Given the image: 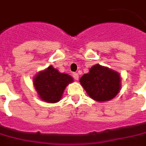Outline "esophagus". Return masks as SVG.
<instances>
[{"mask_svg": "<svg viewBox=\"0 0 146 146\" xmlns=\"http://www.w3.org/2000/svg\"><path fill=\"white\" fill-rule=\"evenodd\" d=\"M73 77H74V79H75L76 80H79V75L77 74V73H74V74H73Z\"/></svg>", "mask_w": 146, "mask_h": 146, "instance_id": "obj_1", "label": "esophagus"}]
</instances>
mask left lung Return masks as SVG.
Listing matches in <instances>:
<instances>
[{"mask_svg":"<svg viewBox=\"0 0 146 146\" xmlns=\"http://www.w3.org/2000/svg\"><path fill=\"white\" fill-rule=\"evenodd\" d=\"M80 83L91 99L103 102L118 95L121 88V77L117 71L96 64L80 77Z\"/></svg>","mask_w":146,"mask_h":146,"instance_id":"1","label":"left lung"}]
</instances>
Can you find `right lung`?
Returning <instances> with one entry per match:
<instances>
[{
    "instance_id": "add662e5",
    "label": "right lung",
    "mask_w": 146,
    "mask_h": 146,
    "mask_svg": "<svg viewBox=\"0 0 146 146\" xmlns=\"http://www.w3.org/2000/svg\"><path fill=\"white\" fill-rule=\"evenodd\" d=\"M73 81L72 76L50 66L34 76L33 85L40 99L47 103H56L61 100L66 86Z\"/></svg>"
}]
</instances>
